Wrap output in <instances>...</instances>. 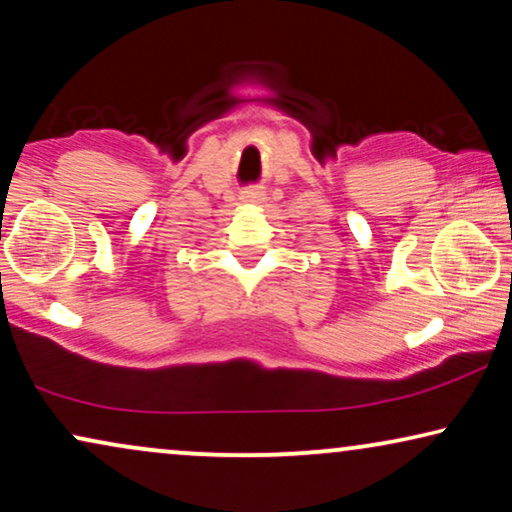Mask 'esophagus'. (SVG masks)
<instances>
[{"label": "esophagus", "instance_id": "34e87169", "mask_svg": "<svg viewBox=\"0 0 512 512\" xmlns=\"http://www.w3.org/2000/svg\"><path fill=\"white\" fill-rule=\"evenodd\" d=\"M242 200L251 202V205H261V202L265 200V191L263 188H249V191H244Z\"/></svg>", "mask_w": 512, "mask_h": 512}]
</instances>
